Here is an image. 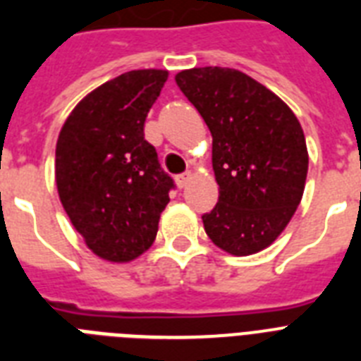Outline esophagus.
Listing matches in <instances>:
<instances>
[{"label": "esophagus", "mask_w": 361, "mask_h": 361, "mask_svg": "<svg viewBox=\"0 0 361 361\" xmlns=\"http://www.w3.org/2000/svg\"><path fill=\"white\" fill-rule=\"evenodd\" d=\"M191 178H192L191 172H185V174H180V176H178V178H176V185L180 187V189H183V187H185L187 183L191 181Z\"/></svg>", "instance_id": "obj_1"}]
</instances>
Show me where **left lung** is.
<instances>
[{
	"instance_id": "obj_1",
	"label": "left lung",
	"mask_w": 361,
	"mask_h": 361,
	"mask_svg": "<svg viewBox=\"0 0 361 361\" xmlns=\"http://www.w3.org/2000/svg\"><path fill=\"white\" fill-rule=\"evenodd\" d=\"M176 84L212 133L219 202L202 215L223 251L247 257L269 247L302 202L309 169L296 114L274 92L228 67H195Z\"/></svg>"
}]
</instances>
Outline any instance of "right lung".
<instances>
[{
    "mask_svg": "<svg viewBox=\"0 0 361 361\" xmlns=\"http://www.w3.org/2000/svg\"><path fill=\"white\" fill-rule=\"evenodd\" d=\"M169 71H129L76 104L56 144L59 200L87 249L130 262L155 241L172 178L144 140V121Z\"/></svg>",
    "mask_w": 361,
    "mask_h": 361,
    "instance_id": "1",
    "label": "right lung"
}]
</instances>
